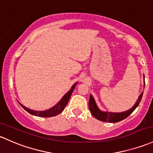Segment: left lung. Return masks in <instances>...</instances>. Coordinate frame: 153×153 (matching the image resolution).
Listing matches in <instances>:
<instances>
[{"instance_id": "left-lung-1", "label": "left lung", "mask_w": 153, "mask_h": 153, "mask_svg": "<svg viewBox=\"0 0 153 153\" xmlns=\"http://www.w3.org/2000/svg\"><path fill=\"white\" fill-rule=\"evenodd\" d=\"M145 86V81H144V87ZM143 92L139 95V98L136 100L135 105L131 108V109L125 111L123 112H110V111H104L100 110L98 108L95 102V100L91 94H90L89 100V110L91 111V114L94 116L97 120H100L102 122H108V123H118V122L122 121V120H125V118L128 117L130 114L133 113V111L138 107L139 105V102H141V100L142 98Z\"/></svg>"}]
</instances>
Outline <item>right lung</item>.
I'll use <instances>...</instances> for the list:
<instances>
[{"label": "right lung", "instance_id": "obj_1", "mask_svg": "<svg viewBox=\"0 0 153 153\" xmlns=\"http://www.w3.org/2000/svg\"><path fill=\"white\" fill-rule=\"evenodd\" d=\"M78 82H76L73 84V86H72L71 89H70V91H67L65 94L63 96V97L60 100L59 102L57 104H56L55 105L53 106L52 108H51L47 109V110L45 111H34L32 110V109H29L28 108H26L25 106H24L23 105H22L21 103H20V105L24 109H25L26 111H28V113L32 115L36 116V117H54V116H56L58 114H59L60 113H62V111H64V109L65 108L66 105H67V102H68L69 100H70V97L72 95V93L74 89H75V86L77 85Z\"/></svg>", "mask_w": 153, "mask_h": 153}]
</instances>
